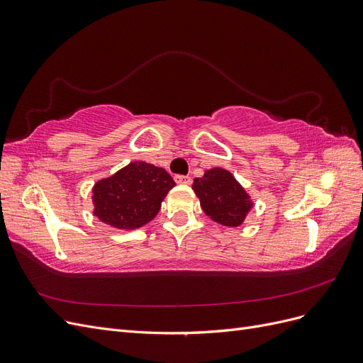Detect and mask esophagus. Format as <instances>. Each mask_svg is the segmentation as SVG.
Instances as JSON below:
<instances>
[{
	"label": "esophagus",
	"instance_id": "esophagus-1",
	"mask_svg": "<svg viewBox=\"0 0 363 363\" xmlns=\"http://www.w3.org/2000/svg\"><path fill=\"white\" fill-rule=\"evenodd\" d=\"M174 180H175V183H179V184H189L192 182L189 175H180V174L174 175Z\"/></svg>",
	"mask_w": 363,
	"mask_h": 363
}]
</instances>
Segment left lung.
Listing matches in <instances>:
<instances>
[{"label":"left lung","mask_w":363,"mask_h":363,"mask_svg":"<svg viewBox=\"0 0 363 363\" xmlns=\"http://www.w3.org/2000/svg\"><path fill=\"white\" fill-rule=\"evenodd\" d=\"M192 189L200 199L204 213L227 227L242 224L252 206L242 186L221 168L206 171L201 179L194 180Z\"/></svg>","instance_id":"left-lung-1"}]
</instances>
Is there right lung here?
<instances>
[{
  "label": "right lung",
  "mask_w": 363,
  "mask_h": 363,
  "mask_svg": "<svg viewBox=\"0 0 363 363\" xmlns=\"http://www.w3.org/2000/svg\"><path fill=\"white\" fill-rule=\"evenodd\" d=\"M175 182L163 168L133 162L94 186V215L115 228L133 230L150 223Z\"/></svg>",
  "instance_id": "obj_1"
}]
</instances>
